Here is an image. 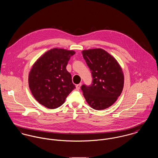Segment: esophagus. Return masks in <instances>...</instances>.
I'll use <instances>...</instances> for the list:
<instances>
[{
  "instance_id": "esophagus-1",
  "label": "esophagus",
  "mask_w": 158,
  "mask_h": 158,
  "mask_svg": "<svg viewBox=\"0 0 158 158\" xmlns=\"http://www.w3.org/2000/svg\"><path fill=\"white\" fill-rule=\"evenodd\" d=\"M81 85H82V84H81V83H80V84H79L76 85V89H79L81 88Z\"/></svg>"
}]
</instances>
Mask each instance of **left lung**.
I'll list each match as a JSON object with an SVG mask.
<instances>
[{
    "mask_svg": "<svg viewBox=\"0 0 158 158\" xmlns=\"http://www.w3.org/2000/svg\"><path fill=\"white\" fill-rule=\"evenodd\" d=\"M82 53L93 77L90 85L81 87L84 96L93 109L104 110L113 105L123 91L122 69L111 55L101 48L84 50Z\"/></svg>",
    "mask_w": 158,
    "mask_h": 158,
    "instance_id": "1",
    "label": "left lung"
}]
</instances>
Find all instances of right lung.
Returning a JSON list of instances; mask_svg holds the SVG:
<instances>
[{
	"label": "right lung",
	"instance_id": "obj_1",
	"mask_svg": "<svg viewBox=\"0 0 158 158\" xmlns=\"http://www.w3.org/2000/svg\"><path fill=\"white\" fill-rule=\"evenodd\" d=\"M75 54L72 50L53 48L39 57L30 71L28 84L35 100L54 109L62 105L76 88L66 67Z\"/></svg>",
	"mask_w": 158,
	"mask_h": 158
}]
</instances>
